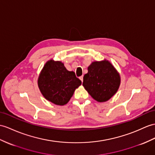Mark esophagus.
<instances>
[{
    "mask_svg": "<svg viewBox=\"0 0 155 155\" xmlns=\"http://www.w3.org/2000/svg\"><path fill=\"white\" fill-rule=\"evenodd\" d=\"M79 78L80 79V80L81 81V82H83V80H84V76H83V75H81V76H80Z\"/></svg>",
    "mask_w": 155,
    "mask_h": 155,
    "instance_id": "1",
    "label": "esophagus"
}]
</instances>
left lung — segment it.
I'll return each mask as SVG.
<instances>
[{"mask_svg": "<svg viewBox=\"0 0 155 155\" xmlns=\"http://www.w3.org/2000/svg\"><path fill=\"white\" fill-rule=\"evenodd\" d=\"M84 77L83 85L95 101L103 103L114 96L120 85V76L107 60L93 62Z\"/></svg>", "mask_w": 155, "mask_h": 155, "instance_id": "obj_1", "label": "left lung"}]
</instances>
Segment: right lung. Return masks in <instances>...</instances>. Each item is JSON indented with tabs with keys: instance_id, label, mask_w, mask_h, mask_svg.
<instances>
[{
	"instance_id": "obj_1",
	"label": "right lung",
	"mask_w": 155,
	"mask_h": 155,
	"mask_svg": "<svg viewBox=\"0 0 155 155\" xmlns=\"http://www.w3.org/2000/svg\"><path fill=\"white\" fill-rule=\"evenodd\" d=\"M37 84L45 99L62 106L68 103L81 81L74 71L67 70L62 62L50 60L41 70Z\"/></svg>"
}]
</instances>
